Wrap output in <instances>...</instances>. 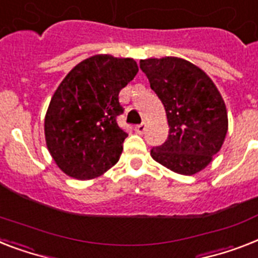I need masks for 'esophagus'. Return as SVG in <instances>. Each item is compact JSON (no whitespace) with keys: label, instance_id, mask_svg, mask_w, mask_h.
I'll return each mask as SVG.
<instances>
[{"label":"esophagus","instance_id":"esophagus-1","mask_svg":"<svg viewBox=\"0 0 258 258\" xmlns=\"http://www.w3.org/2000/svg\"><path fill=\"white\" fill-rule=\"evenodd\" d=\"M135 131L138 134H140V135H142V134H144L146 133V124H144V123H142V124L135 125Z\"/></svg>","mask_w":258,"mask_h":258}]
</instances>
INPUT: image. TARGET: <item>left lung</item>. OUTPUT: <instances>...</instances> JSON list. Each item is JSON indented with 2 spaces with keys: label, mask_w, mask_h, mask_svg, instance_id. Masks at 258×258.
Masks as SVG:
<instances>
[{
  "label": "left lung",
  "mask_w": 258,
  "mask_h": 258,
  "mask_svg": "<svg viewBox=\"0 0 258 258\" xmlns=\"http://www.w3.org/2000/svg\"><path fill=\"white\" fill-rule=\"evenodd\" d=\"M151 89L162 100L168 138L151 156L173 172L194 175L211 163L228 131L225 103L202 69L188 60L165 56L140 60Z\"/></svg>",
  "instance_id": "1"
}]
</instances>
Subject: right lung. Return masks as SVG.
<instances>
[{
	"label": "right lung",
	"instance_id": "1",
	"mask_svg": "<svg viewBox=\"0 0 258 258\" xmlns=\"http://www.w3.org/2000/svg\"><path fill=\"white\" fill-rule=\"evenodd\" d=\"M139 71L131 58L94 55L66 75L45 118L46 144L56 165L75 179H94L120 158L128 136L116 118L119 93Z\"/></svg>",
	"mask_w": 258,
	"mask_h": 258
}]
</instances>
